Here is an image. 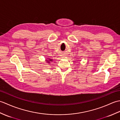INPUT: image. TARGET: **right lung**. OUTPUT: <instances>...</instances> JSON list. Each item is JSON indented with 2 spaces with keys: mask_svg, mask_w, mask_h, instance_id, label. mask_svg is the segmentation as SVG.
Returning a JSON list of instances; mask_svg holds the SVG:
<instances>
[{
  "mask_svg": "<svg viewBox=\"0 0 120 120\" xmlns=\"http://www.w3.org/2000/svg\"><path fill=\"white\" fill-rule=\"evenodd\" d=\"M50 61H51V60H50Z\"/></svg>",
  "mask_w": 120,
  "mask_h": 120,
  "instance_id": "obj_1",
  "label": "right lung"
}]
</instances>
